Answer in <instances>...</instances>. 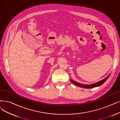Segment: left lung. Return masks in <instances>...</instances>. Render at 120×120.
<instances>
[{
	"label": "left lung",
	"instance_id": "8db88e82",
	"mask_svg": "<svg viewBox=\"0 0 120 120\" xmlns=\"http://www.w3.org/2000/svg\"><path fill=\"white\" fill-rule=\"evenodd\" d=\"M110 74L108 75L106 78H105L104 79H103V80L98 81V82H97V83H95L92 84H90V85H85V84H80L78 82H76L75 81L72 80H71V82L73 83L74 85H75L77 86H78L79 87L81 88H86V89H90V88H95V87H98L99 86H101V85H102L105 81H106L107 79L109 78V77L110 76Z\"/></svg>",
	"mask_w": 120,
	"mask_h": 120
}]
</instances>
